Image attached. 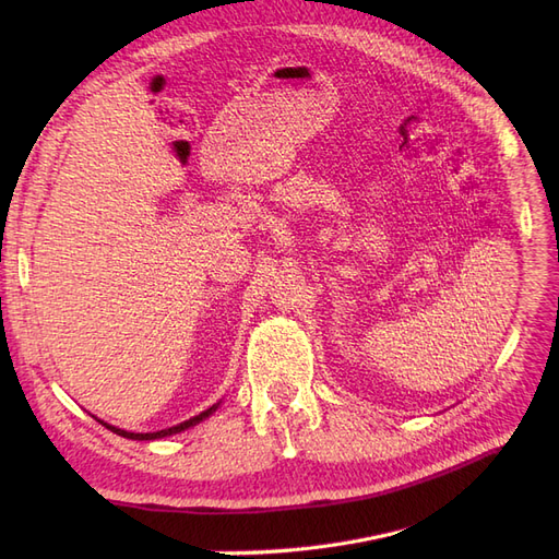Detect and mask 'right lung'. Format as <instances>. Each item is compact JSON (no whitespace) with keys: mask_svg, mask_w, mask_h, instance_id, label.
I'll return each instance as SVG.
<instances>
[{"mask_svg":"<svg viewBox=\"0 0 559 559\" xmlns=\"http://www.w3.org/2000/svg\"><path fill=\"white\" fill-rule=\"evenodd\" d=\"M218 403H222V401H218ZM218 403H214L212 408H207V411H202L200 415H195V417H191V419L181 421V425H177V427L160 429V431H154V433H134V431H126V429L111 427V425H107V421H103V419H97V421H99V425H105L109 431H114V433H118V436H123V438H130V441H156V438H165V436H173V433H181V431H186V429H191V427L200 425L202 419H207L212 413H216Z\"/></svg>","mask_w":559,"mask_h":559,"instance_id":"1","label":"right lung"}]
</instances>
